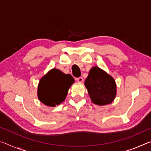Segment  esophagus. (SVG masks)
I'll return each mask as SVG.
<instances>
[{"label": "esophagus", "instance_id": "1", "mask_svg": "<svg viewBox=\"0 0 151 151\" xmlns=\"http://www.w3.org/2000/svg\"><path fill=\"white\" fill-rule=\"evenodd\" d=\"M76 80L78 82H79V83H83V78L81 77H81L76 78Z\"/></svg>", "mask_w": 151, "mask_h": 151}]
</instances>
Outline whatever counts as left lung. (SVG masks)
<instances>
[{
  "instance_id": "1",
  "label": "left lung",
  "mask_w": 151,
  "mask_h": 151,
  "mask_svg": "<svg viewBox=\"0 0 151 151\" xmlns=\"http://www.w3.org/2000/svg\"><path fill=\"white\" fill-rule=\"evenodd\" d=\"M85 85L92 102L97 105L111 104L115 99L116 85L114 79L97 66L89 71Z\"/></svg>"
}]
</instances>
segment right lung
I'll use <instances>...</instances> for the list:
<instances>
[{
  "mask_svg": "<svg viewBox=\"0 0 151 151\" xmlns=\"http://www.w3.org/2000/svg\"><path fill=\"white\" fill-rule=\"evenodd\" d=\"M75 80L69 74L52 68L41 78L38 86V98L45 105L55 106L65 101Z\"/></svg>",
  "mask_w": 151,
  "mask_h": 151,
  "instance_id": "obj_1",
  "label": "right lung"
}]
</instances>
